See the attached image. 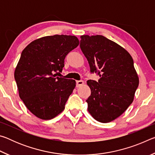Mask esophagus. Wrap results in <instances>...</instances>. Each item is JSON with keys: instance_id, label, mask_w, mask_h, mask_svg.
<instances>
[{"instance_id": "obj_1", "label": "esophagus", "mask_w": 155, "mask_h": 155, "mask_svg": "<svg viewBox=\"0 0 155 155\" xmlns=\"http://www.w3.org/2000/svg\"><path fill=\"white\" fill-rule=\"evenodd\" d=\"M84 84V82H83V81H77V87H80L81 85H83Z\"/></svg>"}]
</instances>
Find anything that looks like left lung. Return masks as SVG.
I'll list each match as a JSON object with an SVG mask.
<instances>
[{"mask_svg": "<svg viewBox=\"0 0 155 155\" xmlns=\"http://www.w3.org/2000/svg\"><path fill=\"white\" fill-rule=\"evenodd\" d=\"M80 47L91 73L98 82L88 80L91 96L86 102L88 111L103 123L120 116L133 103L139 85L133 59L127 51L103 35H81Z\"/></svg>", "mask_w": 155, "mask_h": 155, "instance_id": "left-lung-1", "label": "left lung"}]
</instances>
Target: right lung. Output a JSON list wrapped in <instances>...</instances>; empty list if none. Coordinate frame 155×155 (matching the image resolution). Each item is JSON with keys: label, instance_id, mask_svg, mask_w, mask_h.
Here are the masks:
<instances>
[{"label": "right lung", "instance_id": "add662e5", "mask_svg": "<svg viewBox=\"0 0 155 155\" xmlns=\"http://www.w3.org/2000/svg\"><path fill=\"white\" fill-rule=\"evenodd\" d=\"M76 36L54 35L37 39L23 50L14 78L20 99L36 117L51 120L65 109L76 81L57 77L67 54L78 46Z\"/></svg>", "mask_w": 155, "mask_h": 155}]
</instances>
